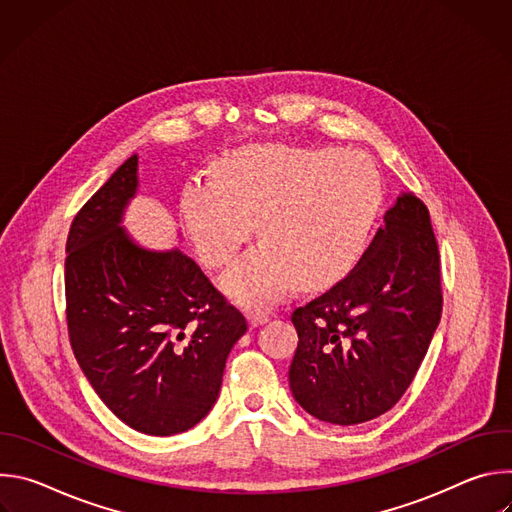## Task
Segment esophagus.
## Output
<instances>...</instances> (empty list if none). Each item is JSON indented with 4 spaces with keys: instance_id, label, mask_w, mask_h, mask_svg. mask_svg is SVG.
Wrapping results in <instances>:
<instances>
[{
    "instance_id": "obj_1",
    "label": "esophagus",
    "mask_w": 512,
    "mask_h": 512,
    "mask_svg": "<svg viewBox=\"0 0 512 512\" xmlns=\"http://www.w3.org/2000/svg\"><path fill=\"white\" fill-rule=\"evenodd\" d=\"M267 320H269V314L263 312V310H251V312H249V324H251V326L265 324Z\"/></svg>"
}]
</instances>
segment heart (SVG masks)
I'll return each instance as SVG.
<instances>
[{
    "mask_svg": "<svg viewBox=\"0 0 512 512\" xmlns=\"http://www.w3.org/2000/svg\"><path fill=\"white\" fill-rule=\"evenodd\" d=\"M383 204L375 164L356 152L245 148L192 178L180 198L184 227L208 265L227 263L259 218L261 245L221 277L243 304L277 300L289 283L322 285L367 251Z\"/></svg>",
    "mask_w": 512,
    "mask_h": 512,
    "instance_id": "obj_1",
    "label": "heart"
}]
</instances>
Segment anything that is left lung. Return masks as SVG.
Wrapping results in <instances>:
<instances>
[{
	"label": "left lung",
	"instance_id": "8db88e82",
	"mask_svg": "<svg viewBox=\"0 0 512 512\" xmlns=\"http://www.w3.org/2000/svg\"><path fill=\"white\" fill-rule=\"evenodd\" d=\"M442 318L440 253L425 204L403 194L358 265L291 314L289 389L316 419L356 425L411 385Z\"/></svg>",
	"mask_w": 512,
	"mask_h": 512
}]
</instances>
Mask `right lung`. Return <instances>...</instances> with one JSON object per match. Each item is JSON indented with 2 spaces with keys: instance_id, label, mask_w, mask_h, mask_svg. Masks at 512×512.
I'll return each instance as SVG.
<instances>
[{
  "instance_id": "right-lung-1",
  "label": "right lung",
  "mask_w": 512,
  "mask_h": 512,
  "mask_svg": "<svg viewBox=\"0 0 512 512\" xmlns=\"http://www.w3.org/2000/svg\"><path fill=\"white\" fill-rule=\"evenodd\" d=\"M137 162L133 154L121 164L70 225L68 336L87 381L123 423L174 435L216 403L247 322L178 247L148 249L125 231Z\"/></svg>"
}]
</instances>
